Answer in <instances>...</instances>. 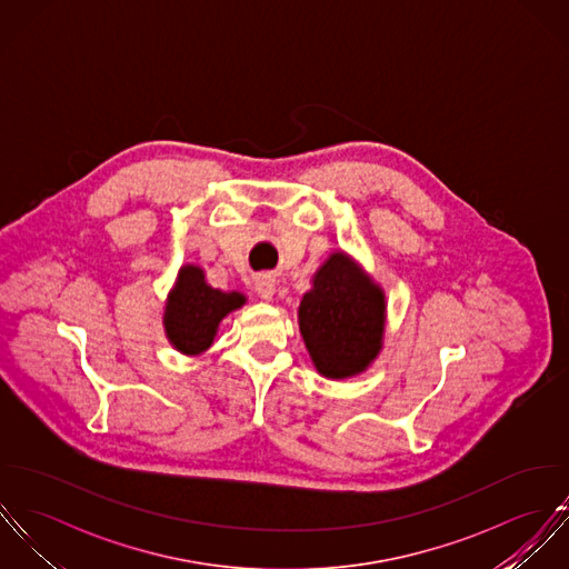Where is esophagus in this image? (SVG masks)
Listing matches in <instances>:
<instances>
[{
	"instance_id": "1",
	"label": "esophagus",
	"mask_w": 569,
	"mask_h": 569,
	"mask_svg": "<svg viewBox=\"0 0 569 569\" xmlns=\"http://www.w3.org/2000/svg\"><path fill=\"white\" fill-rule=\"evenodd\" d=\"M254 292H257L261 299L270 301V299L274 297V279H272L270 274H261V277L254 281Z\"/></svg>"
}]
</instances>
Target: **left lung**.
Returning <instances> with one entry per match:
<instances>
[{
    "mask_svg": "<svg viewBox=\"0 0 569 569\" xmlns=\"http://www.w3.org/2000/svg\"><path fill=\"white\" fill-rule=\"evenodd\" d=\"M385 292L345 252L317 270L299 306V330L312 362L326 378L365 371L382 349Z\"/></svg>",
    "mask_w": 569,
    "mask_h": 569,
    "instance_id": "8db88e82",
    "label": "left lung"
}]
</instances>
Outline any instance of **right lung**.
Instances as JSON below:
<instances>
[{
  "label": "right lung",
  "mask_w": 569,
  "mask_h": 569,
  "mask_svg": "<svg viewBox=\"0 0 569 569\" xmlns=\"http://www.w3.org/2000/svg\"><path fill=\"white\" fill-rule=\"evenodd\" d=\"M243 303L246 297L241 292L211 288L204 270L187 263L180 268L176 288L169 292L164 306L162 323L167 339L178 351L198 356L213 345L220 321Z\"/></svg>",
  "instance_id": "add662e5"
}]
</instances>
